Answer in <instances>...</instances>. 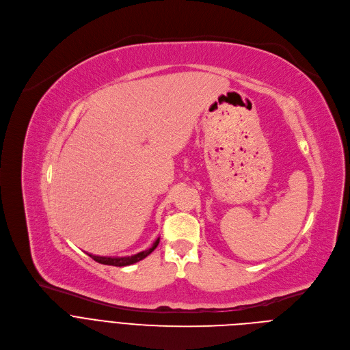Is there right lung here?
<instances>
[{
  "label": "right lung",
  "instance_id": "obj_1",
  "mask_svg": "<svg viewBox=\"0 0 350 350\" xmlns=\"http://www.w3.org/2000/svg\"><path fill=\"white\" fill-rule=\"evenodd\" d=\"M159 237L155 239V242L152 243L151 247L145 249V251H141L135 255H131V256H98V255H91V254H87L90 258H92L95 262L101 263V265H108V266H116V267H122V266H130V265H134L142 259H145L149 254H152L155 251V247L159 245Z\"/></svg>",
  "mask_w": 350,
  "mask_h": 350
}]
</instances>
